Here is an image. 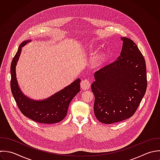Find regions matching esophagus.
<instances>
[{"label": "esophagus", "mask_w": 160, "mask_h": 160, "mask_svg": "<svg viewBox=\"0 0 160 160\" xmlns=\"http://www.w3.org/2000/svg\"><path fill=\"white\" fill-rule=\"evenodd\" d=\"M80 85L83 89L88 90L90 86V83L88 79H84L82 80Z\"/></svg>", "instance_id": "esophagus-1"}]
</instances>
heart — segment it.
<instances>
[{
	"mask_svg": "<svg viewBox=\"0 0 160 160\" xmlns=\"http://www.w3.org/2000/svg\"><path fill=\"white\" fill-rule=\"evenodd\" d=\"M102 57L101 55H98L96 57V58L95 59V61H94V63L95 65H98L101 62H102Z\"/></svg>",
	"mask_w": 160,
	"mask_h": 160,
	"instance_id": "obj_1",
	"label": "heart"
}]
</instances>
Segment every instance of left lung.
I'll return each mask as SVG.
<instances>
[{
	"label": "left lung",
	"instance_id": "obj_1",
	"mask_svg": "<svg viewBox=\"0 0 160 160\" xmlns=\"http://www.w3.org/2000/svg\"><path fill=\"white\" fill-rule=\"evenodd\" d=\"M120 56L97 70L92 85L95 95L94 113L105 124L122 122L132 117L147 88L146 62L138 46L123 37Z\"/></svg>",
	"mask_w": 160,
	"mask_h": 160
}]
</instances>
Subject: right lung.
Masks as SVG:
<instances>
[{"instance_id":"1","label":"right lung","mask_w":160,"mask_h":160,"mask_svg":"<svg viewBox=\"0 0 160 160\" xmlns=\"http://www.w3.org/2000/svg\"><path fill=\"white\" fill-rule=\"evenodd\" d=\"M30 40L23 41L12 59L10 65V88L12 95L21 113L30 120L40 123L52 124L61 122L66 117L72 100L80 91V80L74 82L48 98L34 101L25 97L20 91L16 78L15 66L22 47Z\"/></svg>"}]
</instances>
